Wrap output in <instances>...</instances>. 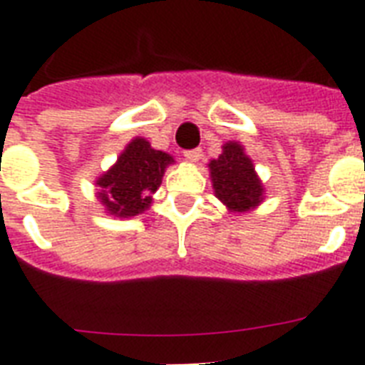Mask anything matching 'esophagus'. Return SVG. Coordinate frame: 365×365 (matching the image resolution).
Listing matches in <instances>:
<instances>
[{"label": "esophagus", "mask_w": 365, "mask_h": 365, "mask_svg": "<svg viewBox=\"0 0 365 365\" xmlns=\"http://www.w3.org/2000/svg\"><path fill=\"white\" fill-rule=\"evenodd\" d=\"M183 157L189 160V163H199L202 159V149H189L183 153Z\"/></svg>", "instance_id": "obj_1"}]
</instances>
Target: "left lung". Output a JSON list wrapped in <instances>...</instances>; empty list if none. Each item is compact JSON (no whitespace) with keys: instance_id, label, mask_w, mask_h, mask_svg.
<instances>
[{"instance_id":"obj_1","label":"left lung","mask_w":365,"mask_h":365,"mask_svg":"<svg viewBox=\"0 0 365 365\" xmlns=\"http://www.w3.org/2000/svg\"><path fill=\"white\" fill-rule=\"evenodd\" d=\"M212 187L220 202L233 214L257 208L265 199V187L240 142L222 145V155L208 163Z\"/></svg>"}]
</instances>
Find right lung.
Segmentation results:
<instances>
[{
    "label": "right lung",
    "instance_id": "right-lung-1",
    "mask_svg": "<svg viewBox=\"0 0 365 365\" xmlns=\"http://www.w3.org/2000/svg\"><path fill=\"white\" fill-rule=\"evenodd\" d=\"M170 165L172 155L153 149L145 138H132L115 163L96 178V199L113 217L143 214L153 205V193Z\"/></svg>",
    "mask_w": 365,
    "mask_h": 365
}]
</instances>
